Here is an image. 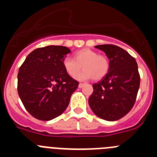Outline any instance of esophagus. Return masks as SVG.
I'll use <instances>...</instances> for the list:
<instances>
[{
  "instance_id": "34e87169",
  "label": "esophagus",
  "mask_w": 157,
  "mask_h": 157,
  "mask_svg": "<svg viewBox=\"0 0 157 157\" xmlns=\"http://www.w3.org/2000/svg\"><path fill=\"white\" fill-rule=\"evenodd\" d=\"M84 85H85L84 83H79V84H78V87H79V88H82V87L84 86Z\"/></svg>"
}]
</instances>
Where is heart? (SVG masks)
Masks as SVG:
<instances>
[{
  "label": "heart",
  "mask_w": 157,
  "mask_h": 157,
  "mask_svg": "<svg viewBox=\"0 0 157 157\" xmlns=\"http://www.w3.org/2000/svg\"><path fill=\"white\" fill-rule=\"evenodd\" d=\"M62 63L66 73L71 77L77 75L82 66L84 71L75 77L79 81L92 78L94 80L101 79L106 75L109 69L107 58L90 48H82L77 51L75 53V59L66 56L63 58Z\"/></svg>",
  "instance_id": "obj_1"
}]
</instances>
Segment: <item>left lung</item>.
Here are the masks:
<instances>
[{
	"label": "left lung",
	"mask_w": 157,
	"mask_h": 157,
	"mask_svg": "<svg viewBox=\"0 0 157 157\" xmlns=\"http://www.w3.org/2000/svg\"><path fill=\"white\" fill-rule=\"evenodd\" d=\"M109 59V69L102 80L93 85L89 105L96 116L116 121L134 106L140 86L135 59L123 48L114 45H96Z\"/></svg>",
	"instance_id": "obj_1"
}]
</instances>
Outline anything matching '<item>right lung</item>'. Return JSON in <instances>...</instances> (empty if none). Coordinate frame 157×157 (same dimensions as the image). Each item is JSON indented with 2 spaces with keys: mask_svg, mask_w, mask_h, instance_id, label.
Listing matches in <instances>:
<instances>
[{
  "mask_svg": "<svg viewBox=\"0 0 157 157\" xmlns=\"http://www.w3.org/2000/svg\"><path fill=\"white\" fill-rule=\"evenodd\" d=\"M70 52L60 45L36 48L19 68L18 94L25 109L37 120L48 121L61 115L78 86L62 63Z\"/></svg>",
  "mask_w": 157,
  "mask_h": 157,
  "instance_id": "right-lung-1",
  "label": "right lung"
}]
</instances>
